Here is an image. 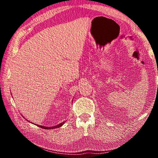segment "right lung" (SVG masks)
Returning <instances> with one entry per match:
<instances>
[{
  "instance_id": "add662e5",
  "label": "right lung",
  "mask_w": 158,
  "mask_h": 158,
  "mask_svg": "<svg viewBox=\"0 0 158 158\" xmlns=\"http://www.w3.org/2000/svg\"><path fill=\"white\" fill-rule=\"evenodd\" d=\"M65 122H63L61 123L58 124V125H56V126H53V127H45V126H42V125H37L38 127H40L41 128H44V129H47V130H49V129H54V128H57V127H60L62 126V125L65 123Z\"/></svg>"
}]
</instances>
